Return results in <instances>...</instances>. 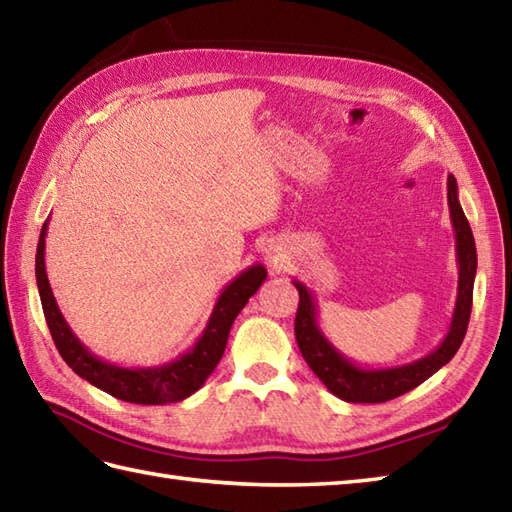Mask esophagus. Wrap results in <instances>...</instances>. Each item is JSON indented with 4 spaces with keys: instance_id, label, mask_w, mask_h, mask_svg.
Masks as SVG:
<instances>
[{
    "instance_id": "obj_1",
    "label": "esophagus",
    "mask_w": 512,
    "mask_h": 512,
    "mask_svg": "<svg viewBox=\"0 0 512 512\" xmlns=\"http://www.w3.org/2000/svg\"><path fill=\"white\" fill-rule=\"evenodd\" d=\"M266 262L270 264V268H275V270L284 266V262H286L284 248H281V246H270L266 250Z\"/></svg>"
}]
</instances>
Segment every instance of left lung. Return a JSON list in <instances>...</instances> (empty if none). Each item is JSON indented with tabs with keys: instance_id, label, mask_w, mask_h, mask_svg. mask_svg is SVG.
I'll use <instances>...</instances> for the list:
<instances>
[{
	"instance_id": "8db88e82",
	"label": "left lung",
	"mask_w": 512,
	"mask_h": 512,
	"mask_svg": "<svg viewBox=\"0 0 512 512\" xmlns=\"http://www.w3.org/2000/svg\"><path fill=\"white\" fill-rule=\"evenodd\" d=\"M447 200L451 211V224L455 231V259H458V297L449 332L436 350L405 365L396 367H363L350 361L330 343L317 321V301L312 290L299 279L292 284L299 290V310L295 319L297 345L306 358V363L321 383L328 387L336 398L345 402H385L407 394L413 387L424 383L429 376L447 365L455 352L460 350L466 328H469L471 306H473V284L477 273V250L469 220L458 200V182L453 176L447 180Z\"/></svg>"
}]
</instances>
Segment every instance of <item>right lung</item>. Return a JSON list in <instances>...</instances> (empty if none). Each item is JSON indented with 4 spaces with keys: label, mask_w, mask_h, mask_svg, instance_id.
<instances>
[{
    "label": "right lung",
    "mask_w": 512,
    "mask_h": 512,
    "mask_svg": "<svg viewBox=\"0 0 512 512\" xmlns=\"http://www.w3.org/2000/svg\"><path fill=\"white\" fill-rule=\"evenodd\" d=\"M46 235L48 220L39 235L35 275L43 314H46L54 345H57L61 358L72 367L74 374L88 380L90 385L103 389L105 394L125 402H136V405H169V402H180L195 394L220 363L235 317L268 277L266 268L262 264H255L246 268L244 273H239L233 281H228L215 301L200 339L187 352L173 358L171 363L158 367H121L92 354L61 314L46 273Z\"/></svg>",
    "instance_id": "1"
}]
</instances>
